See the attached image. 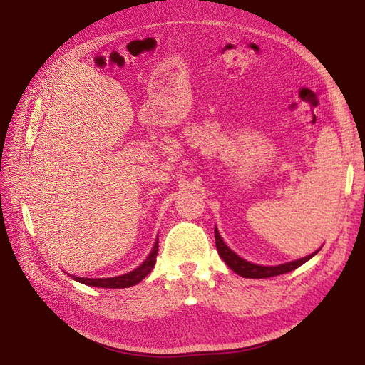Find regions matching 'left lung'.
<instances>
[{"label": "left lung", "instance_id": "left-lung-1", "mask_svg": "<svg viewBox=\"0 0 365 365\" xmlns=\"http://www.w3.org/2000/svg\"><path fill=\"white\" fill-rule=\"evenodd\" d=\"M215 237H216V247H217V252L220 255V257L223 259V262L231 267V269L244 277V278H271V277H277V275H282L287 272H292L294 269H297L299 266H302L304 262H308L309 259H312L319 250H317L315 253L306 256L303 259L299 260H293L289 263H282L278 266H260V264H255L247 262L244 259H241L238 255H235L231 248H229L223 240L219 235L217 227H215Z\"/></svg>", "mask_w": 365, "mask_h": 365}]
</instances>
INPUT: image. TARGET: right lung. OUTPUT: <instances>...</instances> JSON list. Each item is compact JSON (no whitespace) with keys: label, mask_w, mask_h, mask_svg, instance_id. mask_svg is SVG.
Segmentation results:
<instances>
[{"label":"right lung","mask_w":365,"mask_h":365,"mask_svg":"<svg viewBox=\"0 0 365 365\" xmlns=\"http://www.w3.org/2000/svg\"><path fill=\"white\" fill-rule=\"evenodd\" d=\"M157 255H158V241L155 242V245H153L146 260L140 266H138L136 269L128 274H124L120 277H112V278H81V277H72V278L75 281L86 285H91V287H102V289H125V287H131L140 282L152 271L153 264L157 262Z\"/></svg>","instance_id":"add662e5"}]
</instances>
